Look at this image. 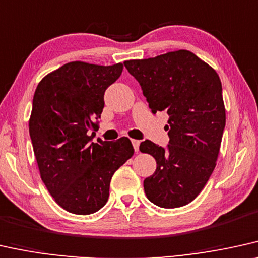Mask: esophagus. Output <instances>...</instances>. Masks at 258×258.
I'll return each instance as SVG.
<instances>
[{
    "label": "esophagus",
    "instance_id": "34e87169",
    "mask_svg": "<svg viewBox=\"0 0 258 258\" xmlns=\"http://www.w3.org/2000/svg\"><path fill=\"white\" fill-rule=\"evenodd\" d=\"M139 144H140L139 140H136V139H133V140H132L133 149H135V151H136V152H138V151H139Z\"/></svg>",
    "mask_w": 258,
    "mask_h": 258
}]
</instances>
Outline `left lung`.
I'll use <instances>...</instances> for the list:
<instances>
[{"label":"left lung","instance_id":"8db88e82","mask_svg":"<svg viewBox=\"0 0 258 258\" xmlns=\"http://www.w3.org/2000/svg\"><path fill=\"white\" fill-rule=\"evenodd\" d=\"M123 65L138 81L151 112L169 115V144L163 148L145 140L139 146L157 163L144 180L146 197L162 208L184 206L200 194L216 168L226 121L220 78L187 50Z\"/></svg>","mask_w":258,"mask_h":258}]
</instances>
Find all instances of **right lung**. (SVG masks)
Masks as SVG:
<instances>
[{"mask_svg": "<svg viewBox=\"0 0 258 258\" xmlns=\"http://www.w3.org/2000/svg\"><path fill=\"white\" fill-rule=\"evenodd\" d=\"M122 68L71 61L35 89L29 119L34 156L47 190L70 213L87 216L105 206L113 174L135 152L126 137L93 143L105 91Z\"/></svg>", "mask_w": 258, "mask_h": 258, "instance_id": "right-lung-1", "label": "right lung"}]
</instances>
